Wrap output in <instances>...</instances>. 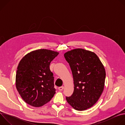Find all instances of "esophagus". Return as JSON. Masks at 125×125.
<instances>
[{
  "label": "esophagus",
  "instance_id": "34e87169",
  "mask_svg": "<svg viewBox=\"0 0 125 125\" xmlns=\"http://www.w3.org/2000/svg\"><path fill=\"white\" fill-rule=\"evenodd\" d=\"M63 89H64V86H60V87H58V90L59 91H62Z\"/></svg>",
  "mask_w": 125,
  "mask_h": 125
}]
</instances>
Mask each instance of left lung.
Here are the masks:
<instances>
[{"mask_svg":"<svg viewBox=\"0 0 125 125\" xmlns=\"http://www.w3.org/2000/svg\"><path fill=\"white\" fill-rule=\"evenodd\" d=\"M64 57L72 71L74 84L73 94L66 97L75 109L83 111L96 103L104 87L105 68L95 53L82 48L66 52Z\"/></svg>","mask_w":125,"mask_h":125,"instance_id":"left-lung-1","label":"left lung"}]
</instances>
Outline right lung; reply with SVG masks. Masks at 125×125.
<instances>
[{"label":"right lung","instance_id":"add662e5","mask_svg":"<svg viewBox=\"0 0 125 125\" xmlns=\"http://www.w3.org/2000/svg\"><path fill=\"white\" fill-rule=\"evenodd\" d=\"M58 54L56 51L41 49L30 52L20 61L16 75V86L27 104L38 107L54 96L56 90L49 65Z\"/></svg>","mask_w":125,"mask_h":125}]
</instances>
